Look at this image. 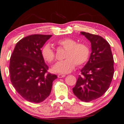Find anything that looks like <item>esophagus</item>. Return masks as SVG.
<instances>
[{
    "instance_id": "1",
    "label": "esophagus",
    "mask_w": 124,
    "mask_h": 124,
    "mask_svg": "<svg viewBox=\"0 0 124 124\" xmlns=\"http://www.w3.org/2000/svg\"><path fill=\"white\" fill-rule=\"evenodd\" d=\"M58 78H63V77H65V75H64V74H58Z\"/></svg>"
}]
</instances>
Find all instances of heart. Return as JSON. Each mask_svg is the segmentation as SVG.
I'll list each match as a JSON object with an SVG mask.
<instances>
[{
    "mask_svg": "<svg viewBox=\"0 0 124 124\" xmlns=\"http://www.w3.org/2000/svg\"><path fill=\"white\" fill-rule=\"evenodd\" d=\"M58 44L66 50L65 60L56 62L53 67V70L60 74H67L73 70L76 64L83 65L87 62L90 50L87 45L78 43L74 39L65 38L58 41ZM41 55L46 62L51 63L55 60L54 50L49 44H46L41 49Z\"/></svg>",
    "mask_w": 124,
    "mask_h": 124,
    "instance_id": "heart-1",
    "label": "heart"
}]
</instances>
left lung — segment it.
Returning <instances> with one entry per match:
<instances>
[{
	"mask_svg": "<svg viewBox=\"0 0 124 124\" xmlns=\"http://www.w3.org/2000/svg\"><path fill=\"white\" fill-rule=\"evenodd\" d=\"M80 34L91 42L92 53L73 92L80 100L88 102L101 97L108 89L114 76V62L110 44L103 37L85 32Z\"/></svg>",
	"mask_w": 124,
	"mask_h": 124,
	"instance_id": "left-lung-1",
	"label": "left lung"
}]
</instances>
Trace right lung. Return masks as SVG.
I'll return each mask as SVG.
<instances>
[{
	"mask_svg": "<svg viewBox=\"0 0 124 124\" xmlns=\"http://www.w3.org/2000/svg\"><path fill=\"white\" fill-rule=\"evenodd\" d=\"M52 35H32L17 43L10 59V80L17 92L27 101H44L51 93L53 82L58 78L47 73L48 66L41 49Z\"/></svg>",
	"mask_w": 124,
	"mask_h": 124,
	"instance_id": "add662e5",
	"label": "right lung"
}]
</instances>
